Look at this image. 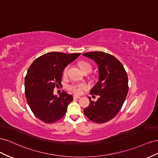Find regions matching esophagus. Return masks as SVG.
<instances>
[{
	"label": "esophagus",
	"instance_id": "esophagus-1",
	"mask_svg": "<svg viewBox=\"0 0 158 158\" xmlns=\"http://www.w3.org/2000/svg\"><path fill=\"white\" fill-rule=\"evenodd\" d=\"M81 97H79V96H78V95H73V98L74 99H79V98H80Z\"/></svg>",
	"mask_w": 158,
	"mask_h": 158
}]
</instances>
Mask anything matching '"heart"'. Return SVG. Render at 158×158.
Listing matches in <instances>:
<instances>
[{
    "mask_svg": "<svg viewBox=\"0 0 158 158\" xmlns=\"http://www.w3.org/2000/svg\"><path fill=\"white\" fill-rule=\"evenodd\" d=\"M79 66L83 72L87 71H91L92 70V66L91 65L89 64L88 62L86 61H81L79 63ZM69 68V65H67L64 67V70H63V75L65 76L67 74ZM66 88L67 90H69V91L73 92L75 94H80L82 92L83 90L87 88V85L85 83H73L71 84L67 85L66 86Z\"/></svg>",
    "mask_w": 158,
    "mask_h": 158,
    "instance_id": "heart-1",
    "label": "heart"
}]
</instances>
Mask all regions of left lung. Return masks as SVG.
I'll use <instances>...</instances> for the list:
<instances>
[{
    "label": "left lung",
    "instance_id": "1",
    "mask_svg": "<svg viewBox=\"0 0 158 158\" xmlns=\"http://www.w3.org/2000/svg\"><path fill=\"white\" fill-rule=\"evenodd\" d=\"M83 56L91 58L98 65V81L90 94L100 97L96 102L89 98V105L84 109V114L94 123H105L118 113L127 98L128 91L127 71L121 62L109 53L91 52Z\"/></svg>",
    "mask_w": 158,
    "mask_h": 158
}]
</instances>
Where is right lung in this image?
Wrapping results in <instances>:
<instances>
[{"instance_id": "1", "label": "right lung", "mask_w": 158, "mask_h": 158, "mask_svg": "<svg viewBox=\"0 0 158 158\" xmlns=\"http://www.w3.org/2000/svg\"><path fill=\"white\" fill-rule=\"evenodd\" d=\"M80 55L49 52L35 59L28 68L24 81L26 100L34 114L44 123H55L66 113L73 96L63 91L57 97L53 89L61 85L64 67Z\"/></svg>"}]
</instances>
